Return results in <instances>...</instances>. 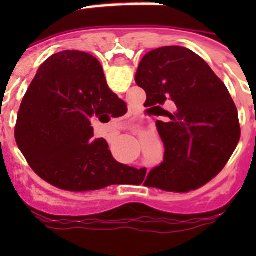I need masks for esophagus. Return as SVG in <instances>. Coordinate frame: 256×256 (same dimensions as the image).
I'll list each match as a JSON object with an SVG mask.
<instances>
[{"label":"esophagus","mask_w":256,"mask_h":256,"mask_svg":"<svg viewBox=\"0 0 256 256\" xmlns=\"http://www.w3.org/2000/svg\"><path fill=\"white\" fill-rule=\"evenodd\" d=\"M115 134H118V133H116V132H115V133H114V136H115Z\"/></svg>","instance_id":"esophagus-1"}]
</instances>
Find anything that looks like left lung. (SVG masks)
<instances>
[{
  "instance_id": "obj_1",
  "label": "left lung",
  "mask_w": 256,
  "mask_h": 256,
  "mask_svg": "<svg viewBox=\"0 0 256 256\" xmlns=\"http://www.w3.org/2000/svg\"><path fill=\"white\" fill-rule=\"evenodd\" d=\"M136 83L146 92L144 108L166 116L156 120L164 162L148 173V186L188 192L224 168L241 136L238 112L224 83L195 52L180 46L152 50L142 58ZM172 100L173 113L164 106Z\"/></svg>"
}]
</instances>
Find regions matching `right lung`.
I'll list each match as a JSON object with an SVG mask.
<instances>
[{
	"label": "right lung",
	"instance_id": "right-lung-1",
	"mask_svg": "<svg viewBox=\"0 0 256 256\" xmlns=\"http://www.w3.org/2000/svg\"><path fill=\"white\" fill-rule=\"evenodd\" d=\"M120 102L96 58L58 52L40 65L22 98L18 146L30 168L58 188L84 192L116 184L122 165L105 140L94 138L91 124L110 120Z\"/></svg>",
	"mask_w": 256,
	"mask_h": 256
}]
</instances>
